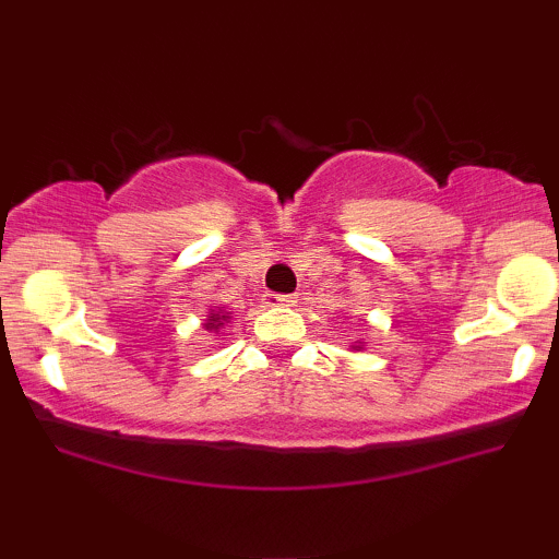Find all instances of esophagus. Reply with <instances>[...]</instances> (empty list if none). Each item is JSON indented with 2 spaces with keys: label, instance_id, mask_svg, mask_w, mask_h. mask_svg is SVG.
<instances>
[{
  "label": "esophagus",
  "instance_id": "obj_1",
  "mask_svg": "<svg viewBox=\"0 0 559 559\" xmlns=\"http://www.w3.org/2000/svg\"><path fill=\"white\" fill-rule=\"evenodd\" d=\"M267 305L292 307V305H297V294H271V297H267Z\"/></svg>",
  "mask_w": 559,
  "mask_h": 559
}]
</instances>
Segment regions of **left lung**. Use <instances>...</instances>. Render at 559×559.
Listing matches in <instances>:
<instances>
[{
  "label": "left lung",
  "mask_w": 559,
  "mask_h": 559,
  "mask_svg": "<svg viewBox=\"0 0 559 559\" xmlns=\"http://www.w3.org/2000/svg\"><path fill=\"white\" fill-rule=\"evenodd\" d=\"M360 346H362V344H360ZM360 346H357V349H360Z\"/></svg>",
  "instance_id": "obj_1"
}]
</instances>
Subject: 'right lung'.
Returning a JSON list of instances; mask_svg holds the SVG:
<instances>
[{
  "instance_id": "add662e5",
  "label": "right lung",
  "mask_w": 559,
  "mask_h": 559,
  "mask_svg": "<svg viewBox=\"0 0 559 559\" xmlns=\"http://www.w3.org/2000/svg\"><path fill=\"white\" fill-rule=\"evenodd\" d=\"M228 318H230V312H210L207 316V323H204V329L207 331H217V329H223V323H228Z\"/></svg>"
}]
</instances>
